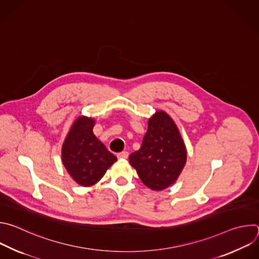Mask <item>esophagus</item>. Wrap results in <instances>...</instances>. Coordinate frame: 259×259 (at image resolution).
<instances>
[{"label": "esophagus", "instance_id": "esophagus-1", "mask_svg": "<svg viewBox=\"0 0 259 259\" xmlns=\"http://www.w3.org/2000/svg\"><path fill=\"white\" fill-rule=\"evenodd\" d=\"M128 156H129V153H128V152H122V153H119V154L117 155V157H118L119 159H127Z\"/></svg>", "mask_w": 259, "mask_h": 259}]
</instances>
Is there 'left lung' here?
I'll return each instance as SVG.
<instances>
[{"instance_id": "1", "label": "left lung", "mask_w": 259, "mask_h": 259, "mask_svg": "<svg viewBox=\"0 0 259 259\" xmlns=\"http://www.w3.org/2000/svg\"><path fill=\"white\" fill-rule=\"evenodd\" d=\"M141 147L129 156L144 186L163 191L177 180L187 163V147L173 119L158 110L147 123Z\"/></svg>"}]
</instances>
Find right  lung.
<instances>
[{"instance_id": "right-lung-1", "label": "right lung", "mask_w": 259, "mask_h": 259, "mask_svg": "<svg viewBox=\"0 0 259 259\" xmlns=\"http://www.w3.org/2000/svg\"><path fill=\"white\" fill-rule=\"evenodd\" d=\"M95 120L80 116L71 125L61 149V160L68 174L78 184L94 186L112 166L117 157L94 135Z\"/></svg>"}]
</instances>
